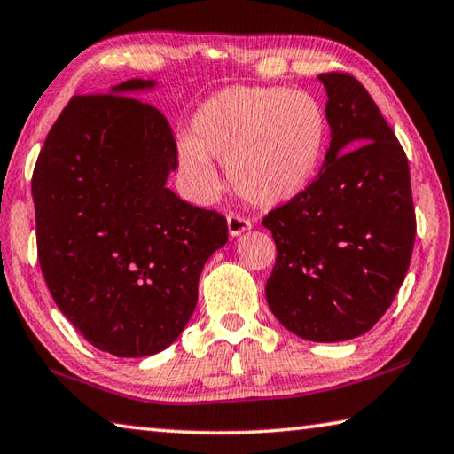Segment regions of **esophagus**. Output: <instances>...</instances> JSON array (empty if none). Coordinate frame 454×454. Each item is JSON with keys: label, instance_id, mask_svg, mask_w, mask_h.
Masks as SVG:
<instances>
[{"label": "esophagus", "instance_id": "34e87169", "mask_svg": "<svg viewBox=\"0 0 454 454\" xmlns=\"http://www.w3.org/2000/svg\"><path fill=\"white\" fill-rule=\"evenodd\" d=\"M227 227H229V235L237 237L241 235L243 231L251 229V221L247 217H243L239 213H229L227 215Z\"/></svg>", "mask_w": 454, "mask_h": 454}]
</instances>
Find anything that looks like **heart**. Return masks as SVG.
I'll return each mask as SVG.
<instances>
[{"label":"heart","instance_id":"heart-1","mask_svg":"<svg viewBox=\"0 0 454 454\" xmlns=\"http://www.w3.org/2000/svg\"><path fill=\"white\" fill-rule=\"evenodd\" d=\"M325 131L323 107L307 91L229 87L197 109L191 135L179 139V163L199 197L217 193V159L243 199L277 205L313 181Z\"/></svg>","mask_w":454,"mask_h":454}]
</instances>
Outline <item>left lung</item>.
Masks as SVG:
<instances>
[{
  "instance_id": "1",
  "label": "left lung",
  "mask_w": 454,
  "mask_h": 454,
  "mask_svg": "<svg viewBox=\"0 0 454 454\" xmlns=\"http://www.w3.org/2000/svg\"><path fill=\"white\" fill-rule=\"evenodd\" d=\"M331 145L305 191L263 217L277 257L267 303L285 329L315 343L367 333L409 271L417 235L407 155L353 75L331 71Z\"/></svg>"
}]
</instances>
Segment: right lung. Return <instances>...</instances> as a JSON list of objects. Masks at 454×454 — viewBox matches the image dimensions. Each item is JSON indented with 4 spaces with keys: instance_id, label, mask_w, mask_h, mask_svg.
I'll return each mask as SVG.
<instances>
[{
    "instance_id": "right-lung-1",
    "label": "right lung",
    "mask_w": 454,
    "mask_h": 454,
    "mask_svg": "<svg viewBox=\"0 0 454 454\" xmlns=\"http://www.w3.org/2000/svg\"><path fill=\"white\" fill-rule=\"evenodd\" d=\"M155 82L75 95L47 133L31 193L37 259L55 305L99 351L169 347L197 305L199 275L227 243V219L165 185L177 143L165 115L133 98Z\"/></svg>"
}]
</instances>
